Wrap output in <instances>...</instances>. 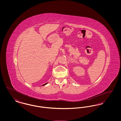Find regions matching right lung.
I'll return each mask as SVG.
<instances>
[{
	"mask_svg": "<svg viewBox=\"0 0 121 121\" xmlns=\"http://www.w3.org/2000/svg\"><path fill=\"white\" fill-rule=\"evenodd\" d=\"M48 82H47V83H45V84H43L42 86H44V85H46L47 83H48Z\"/></svg>",
	"mask_w": 121,
	"mask_h": 121,
	"instance_id": "add662e5",
	"label": "right lung"
}]
</instances>
